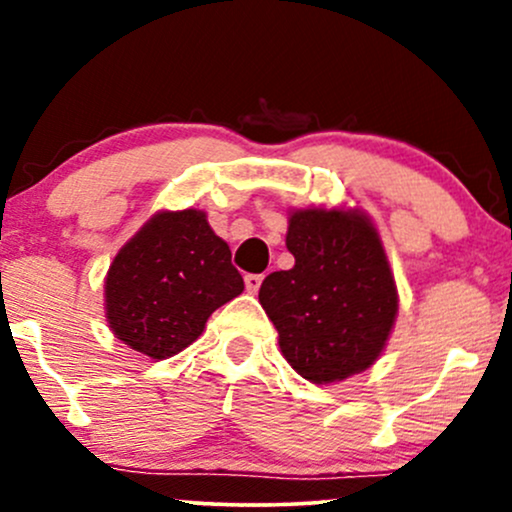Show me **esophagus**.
I'll return each mask as SVG.
<instances>
[{
	"label": "esophagus",
	"mask_w": 512,
	"mask_h": 512,
	"mask_svg": "<svg viewBox=\"0 0 512 512\" xmlns=\"http://www.w3.org/2000/svg\"><path fill=\"white\" fill-rule=\"evenodd\" d=\"M262 279H264L262 274H245V289L250 293H257L262 286Z\"/></svg>",
	"instance_id": "1"
}]
</instances>
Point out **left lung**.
Listing matches in <instances>:
<instances>
[{
  "label": "left lung",
  "instance_id": "left-lung-1",
  "mask_svg": "<svg viewBox=\"0 0 512 512\" xmlns=\"http://www.w3.org/2000/svg\"><path fill=\"white\" fill-rule=\"evenodd\" d=\"M286 248L296 264L262 281L260 303L281 354L310 383L373 366L397 315V289L378 231L358 211H293Z\"/></svg>",
  "mask_w": 512,
  "mask_h": 512
}]
</instances>
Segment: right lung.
Returning a JSON list of instances; mask_svg holds the SVG:
<instances>
[{"mask_svg":"<svg viewBox=\"0 0 512 512\" xmlns=\"http://www.w3.org/2000/svg\"><path fill=\"white\" fill-rule=\"evenodd\" d=\"M243 289L231 250L204 211H161L110 264L105 315L134 351L168 358L195 342L209 315Z\"/></svg>","mask_w":512,"mask_h":512,"instance_id":"1","label":"right lung"}]
</instances>
